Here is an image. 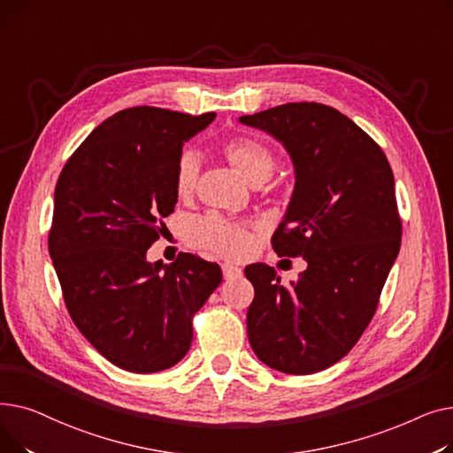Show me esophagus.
<instances>
[{"mask_svg": "<svg viewBox=\"0 0 453 453\" xmlns=\"http://www.w3.org/2000/svg\"><path fill=\"white\" fill-rule=\"evenodd\" d=\"M222 273H224V279H234V277L242 275V270L239 266H234V265L224 263L222 265Z\"/></svg>", "mask_w": 453, "mask_h": 453, "instance_id": "1", "label": "esophagus"}]
</instances>
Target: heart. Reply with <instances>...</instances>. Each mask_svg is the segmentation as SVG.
Here are the masks:
<instances>
[{
    "instance_id": "b5f03b06",
    "label": "heart",
    "mask_w": 453,
    "mask_h": 453,
    "mask_svg": "<svg viewBox=\"0 0 453 453\" xmlns=\"http://www.w3.org/2000/svg\"><path fill=\"white\" fill-rule=\"evenodd\" d=\"M222 156L233 169L239 171L253 185L270 178L275 157L273 152L253 137H231L220 145ZM200 173L198 159L193 152H183L176 163L174 188L180 198L193 195ZM187 242L195 248L214 251L224 257H241L251 248V227L242 222L227 220L217 212L190 220L185 229Z\"/></svg>"
}]
</instances>
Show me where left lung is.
I'll return each instance as SVG.
<instances>
[{"label":"left lung","instance_id":"1","mask_svg":"<svg viewBox=\"0 0 453 453\" xmlns=\"http://www.w3.org/2000/svg\"><path fill=\"white\" fill-rule=\"evenodd\" d=\"M241 123L273 135L294 161V195L272 246L306 260L290 287L268 265L246 266L255 288L248 338L268 367L312 374L343 358L378 308L402 236L393 171L372 137L319 103L280 104Z\"/></svg>","mask_w":453,"mask_h":453}]
</instances>
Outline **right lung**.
Masks as SVG:
<instances>
[{
    "instance_id": "1",
    "label": "right lung",
    "mask_w": 453,
    "mask_h": 453,
    "mask_svg": "<svg viewBox=\"0 0 453 453\" xmlns=\"http://www.w3.org/2000/svg\"><path fill=\"white\" fill-rule=\"evenodd\" d=\"M214 117L121 110L82 141L58 176L47 242L64 303L82 336L125 371L176 365L193 342V316L222 282L220 266L193 253L171 265L147 260L178 202L183 142Z\"/></svg>"
}]
</instances>
